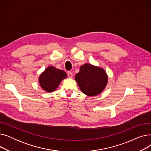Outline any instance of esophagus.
<instances>
[{"instance_id":"esophagus-1","label":"esophagus","mask_w":151,"mask_h":151,"mask_svg":"<svg viewBox=\"0 0 151 151\" xmlns=\"http://www.w3.org/2000/svg\"><path fill=\"white\" fill-rule=\"evenodd\" d=\"M67 75L69 78H72L73 77V73H71V71H68V72L67 73Z\"/></svg>"}]
</instances>
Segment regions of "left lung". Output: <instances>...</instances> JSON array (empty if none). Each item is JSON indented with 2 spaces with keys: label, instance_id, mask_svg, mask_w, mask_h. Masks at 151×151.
Returning a JSON list of instances; mask_svg holds the SVG:
<instances>
[{
  "label": "left lung",
  "instance_id": "8db88e82",
  "mask_svg": "<svg viewBox=\"0 0 151 151\" xmlns=\"http://www.w3.org/2000/svg\"><path fill=\"white\" fill-rule=\"evenodd\" d=\"M75 80L84 94L94 96L104 89L108 76L104 69L86 63L80 67V72L75 75Z\"/></svg>",
  "mask_w": 151,
  "mask_h": 151
}]
</instances>
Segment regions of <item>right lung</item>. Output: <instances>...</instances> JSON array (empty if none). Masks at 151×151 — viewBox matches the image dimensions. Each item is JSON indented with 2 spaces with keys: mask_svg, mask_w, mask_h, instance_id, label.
<instances>
[{
  "mask_svg": "<svg viewBox=\"0 0 151 151\" xmlns=\"http://www.w3.org/2000/svg\"><path fill=\"white\" fill-rule=\"evenodd\" d=\"M67 77L64 71L51 66L47 67L39 77V83L47 92H52L58 88L61 81Z\"/></svg>",
  "mask_w": 151,
  "mask_h": 151,
  "instance_id": "obj_1",
  "label": "right lung"
}]
</instances>
